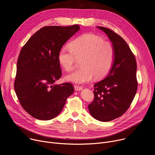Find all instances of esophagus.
I'll return each instance as SVG.
<instances>
[{
	"instance_id": "obj_1",
	"label": "esophagus",
	"mask_w": 155,
	"mask_h": 155,
	"mask_svg": "<svg viewBox=\"0 0 155 155\" xmlns=\"http://www.w3.org/2000/svg\"><path fill=\"white\" fill-rule=\"evenodd\" d=\"M82 87H80V86H77V85H74V89L75 91H80L82 90Z\"/></svg>"
}]
</instances>
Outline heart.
Here are the masks:
<instances>
[{
	"instance_id": "b5f03b06",
	"label": "heart",
	"mask_w": 155,
	"mask_h": 155,
	"mask_svg": "<svg viewBox=\"0 0 155 155\" xmlns=\"http://www.w3.org/2000/svg\"><path fill=\"white\" fill-rule=\"evenodd\" d=\"M115 51L108 41L95 34L82 35L70 44V47H64L58 54L60 65L67 71L74 70L78 60H81V68L66 76L65 79L73 83H88L95 77H105L114 62Z\"/></svg>"
}]
</instances>
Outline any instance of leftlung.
Masks as SVG:
<instances>
[{
    "mask_svg": "<svg viewBox=\"0 0 155 155\" xmlns=\"http://www.w3.org/2000/svg\"><path fill=\"white\" fill-rule=\"evenodd\" d=\"M108 35L115 48L114 62L107 76L94 85L90 115L100 121L121 117L130 107L137 90V61L128 45L113 30L97 27Z\"/></svg>",
    "mask_w": 155,
    "mask_h": 155,
    "instance_id": "left-lung-1",
    "label": "left lung"
}]
</instances>
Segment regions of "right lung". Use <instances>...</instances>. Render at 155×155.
Instances as JSON below:
<instances>
[{
	"label": "right lung",
	"instance_id": "obj_1",
	"mask_svg": "<svg viewBox=\"0 0 155 155\" xmlns=\"http://www.w3.org/2000/svg\"><path fill=\"white\" fill-rule=\"evenodd\" d=\"M80 28L78 25L44 27L20 51L14 89L20 105L36 119L49 120L56 117L74 91L70 83H54L61 76L59 51Z\"/></svg>",
	"mask_w": 155,
	"mask_h": 155
}]
</instances>
